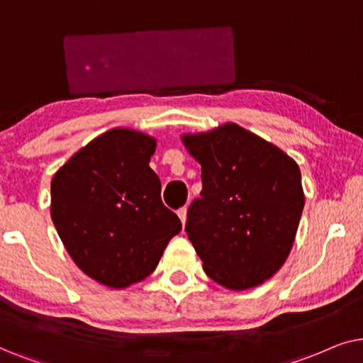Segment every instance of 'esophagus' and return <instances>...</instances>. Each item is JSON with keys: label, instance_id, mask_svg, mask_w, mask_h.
Wrapping results in <instances>:
<instances>
[{"label": "esophagus", "instance_id": "esophagus-1", "mask_svg": "<svg viewBox=\"0 0 363 363\" xmlns=\"http://www.w3.org/2000/svg\"><path fill=\"white\" fill-rule=\"evenodd\" d=\"M177 216H179V219H181L182 225H186V220H187V209H186V207H181V209L177 211Z\"/></svg>", "mask_w": 363, "mask_h": 363}]
</instances>
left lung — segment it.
<instances>
[{
  "instance_id": "1",
  "label": "left lung",
  "mask_w": 363,
  "mask_h": 363,
  "mask_svg": "<svg viewBox=\"0 0 363 363\" xmlns=\"http://www.w3.org/2000/svg\"><path fill=\"white\" fill-rule=\"evenodd\" d=\"M181 141L202 167L186 232L204 272L229 291L260 286L286 264L296 240L306 204L301 169L234 123Z\"/></svg>"
}]
</instances>
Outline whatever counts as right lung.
I'll return each mask as SVG.
<instances>
[{
	"label": "right lung",
	"mask_w": 363,
	"mask_h": 363,
	"mask_svg": "<svg viewBox=\"0 0 363 363\" xmlns=\"http://www.w3.org/2000/svg\"><path fill=\"white\" fill-rule=\"evenodd\" d=\"M156 144L141 131L109 129L72 154L51 181V219L67 254L111 289L152 274L182 229L149 167Z\"/></svg>",
	"instance_id": "1"
}]
</instances>
